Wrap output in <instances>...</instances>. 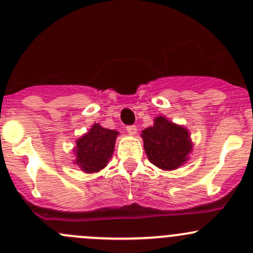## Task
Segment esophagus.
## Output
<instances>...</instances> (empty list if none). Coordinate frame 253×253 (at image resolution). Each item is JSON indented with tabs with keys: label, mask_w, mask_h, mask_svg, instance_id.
I'll return each instance as SVG.
<instances>
[{
	"label": "esophagus",
	"mask_w": 253,
	"mask_h": 253,
	"mask_svg": "<svg viewBox=\"0 0 253 253\" xmlns=\"http://www.w3.org/2000/svg\"><path fill=\"white\" fill-rule=\"evenodd\" d=\"M126 129H127V132L131 134V136H134V134L137 133V127L133 126V125H131V126H127Z\"/></svg>",
	"instance_id": "obj_1"
}]
</instances>
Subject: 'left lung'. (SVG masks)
Wrapping results in <instances>:
<instances>
[{"instance_id":"left-lung-1","label":"left lung","mask_w":253,"mask_h":253,"mask_svg":"<svg viewBox=\"0 0 253 253\" xmlns=\"http://www.w3.org/2000/svg\"><path fill=\"white\" fill-rule=\"evenodd\" d=\"M141 136L148 159L159 169H177L187 162L192 152L187 129L164 116L155 117L154 125L143 129Z\"/></svg>"}]
</instances>
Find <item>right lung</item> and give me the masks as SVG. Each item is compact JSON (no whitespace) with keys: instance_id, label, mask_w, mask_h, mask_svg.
Here are the masks:
<instances>
[{"instance_id":"right-lung-1","label":"right lung","mask_w":253,"mask_h":253,"mask_svg":"<svg viewBox=\"0 0 253 253\" xmlns=\"http://www.w3.org/2000/svg\"><path fill=\"white\" fill-rule=\"evenodd\" d=\"M119 132L101 127L94 124L88 133L78 138L76 143V162L86 174L100 171L106 167L109 159L112 157L115 142Z\"/></svg>"}]
</instances>
